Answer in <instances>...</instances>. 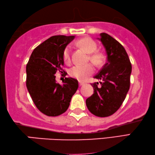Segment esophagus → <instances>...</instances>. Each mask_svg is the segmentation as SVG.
I'll return each instance as SVG.
<instances>
[{"mask_svg":"<svg viewBox=\"0 0 155 155\" xmlns=\"http://www.w3.org/2000/svg\"><path fill=\"white\" fill-rule=\"evenodd\" d=\"M84 84V82H79V85H80V87H82V86H83Z\"/></svg>","mask_w":155,"mask_h":155,"instance_id":"34e87169","label":"esophagus"}]
</instances>
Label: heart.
<instances>
[{"instance_id": "obj_1", "label": "heart", "mask_w": 155, "mask_h": 155, "mask_svg": "<svg viewBox=\"0 0 155 155\" xmlns=\"http://www.w3.org/2000/svg\"><path fill=\"white\" fill-rule=\"evenodd\" d=\"M79 46L85 49L90 55L91 61L97 65L101 64L103 60V55L100 53L95 52L97 50V45L95 42L89 38H84L77 42ZM63 59L64 62H68L71 59V46H67L65 48L63 53ZM94 71L93 65L91 64L84 65H75L70 69V75L78 80L84 81L88 75H90Z\"/></svg>"}]
</instances>
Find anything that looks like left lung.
<instances>
[{
  "label": "left lung",
  "mask_w": 155,
  "mask_h": 155,
  "mask_svg": "<svg viewBox=\"0 0 155 155\" xmlns=\"http://www.w3.org/2000/svg\"><path fill=\"white\" fill-rule=\"evenodd\" d=\"M101 41L106 54V62L94 78L101 80L91 84L94 93L86 100L90 112L104 117L115 113L126 98L130 88L132 66L125 49L106 33H101Z\"/></svg>",
  "instance_id": "left-lung-1"
}]
</instances>
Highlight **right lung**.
<instances>
[{"mask_svg":"<svg viewBox=\"0 0 155 155\" xmlns=\"http://www.w3.org/2000/svg\"><path fill=\"white\" fill-rule=\"evenodd\" d=\"M75 38V35L51 36L35 48L27 64V90L35 106L47 116L64 113L78 88L77 80L65 78L62 84H60L55 75L57 71L62 72L63 53Z\"/></svg>","mask_w":155,"mask_h":155,"instance_id":"obj_1","label":"right lung"}]
</instances>
